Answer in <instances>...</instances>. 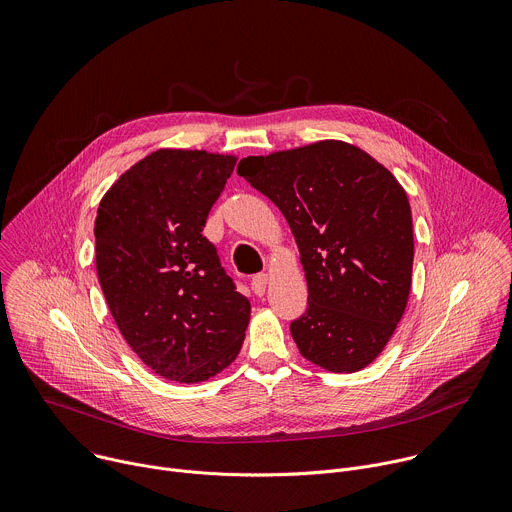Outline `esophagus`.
<instances>
[{
	"label": "esophagus",
	"instance_id": "obj_1",
	"mask_svg": "<svg viewBox=\"0 0 512 512\" xmlns=\"http://www.w3.org/2000/svg\"><path fill=\"white\" fill-rule=\"evenodd\" d=\"M252 290L258 294V296H262L264 294V290H266V284H268V274H264V272H260V274H256V276H252Z\"/></svg>",
	"mask_w": 512,
	"mask_h": 512
}]
</instances>
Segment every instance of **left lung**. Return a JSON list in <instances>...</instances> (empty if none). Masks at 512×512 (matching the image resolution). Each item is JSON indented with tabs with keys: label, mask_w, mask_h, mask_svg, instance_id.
Instances as JSON below:
<instances>
[{
	"label": "left lung",
	"mask_w": 512,
	"mask_h": 512,
	"mask_svg": "<svg viewBox=\"0 0 512 512\" xmlns=\"http://www.w3.org/2000/svg\"><path fill=\"white\" fill-rule=\"evenodd\" d=\"M238 175L276 203L300 250L309 306L290 323L300 355L337 373L363 369L410 296L414 230L405 191L341 141L246 157Z\"/></svg>",
	"instance_id": "8db88e82"
}]
</instances>
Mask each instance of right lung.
<instances>
[{"label":"right lung","instance_id":"add662e5","mask_svg":"<svg viewBox=\"0 0 512 512\" xmlns=\"http://www.w3.org/2000/svg\"><path fill=\"white\" fill-rule=\"evenodd\" d=\"M236 157L161 149L102 197L96 272L129 347L157 375L199 383L240 353L250 300L203 236Z\"/></svg>","mask_w":512,"mask_h":512}]
</instances>
